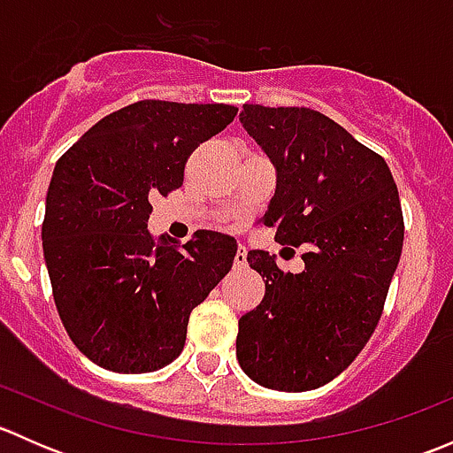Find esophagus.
I'll list each match as a JSON object with an SVG mask.
<instances>
[{"instance_id": "34e87169", "label": "esophagus", "mask_w": 453, "mask_h": 453, "mask_svg": "<svg viewBox=\"0 0 453 453\" xmlns=\"http://www.w3.org/2000/svg\"><path fill=\"white\" fill-rule=\"evenodd\" d=\"M245 263H248V252H245L243 245H239L234 254V269H243Z\"/></svg>"}]
</instances>
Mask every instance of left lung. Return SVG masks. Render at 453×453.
Segmentation results:
<instances>
[{
    "label": "left lung",
    "mask_w": 453,
    "mask_h": 453,
    "mask_svg": "<svg viewBox=\"0 0 453 453\" xmlns=\"http://www.w3.org/2000/svg\"><path fill=\"white\" fill-rule=\"evenodd\" d=\"M241 122L278 173L263 223L303 248L304 272L248 254L265 296L239 319L236 357L258 386L304 392L355 362L383 313L403 250V212L386 159L307 107L243 104Z\"/></svg>",
    "instance_id": "8db88e82"
}]
</instances>
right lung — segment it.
Segmentation results:
<instances>
[{"label":"right lung","instance_id":"right-lung-1","mask_svg":"<svg viewBox=\"0 0 453 453\" xmlns=\"http://www.w3.org/2000/svg\"><path fill=\"white\" fill-rule=\"evenodd\" d=\"M239 109L140 100L96 122L54 166L41 226L54 304L76 349L113 372L180 357L190 311L230 272L232 236L197 230L181 248L146 230L157 195L184 184L201 142Z\"/></svg>","mask_w":453,"mask_h":453}]
</instances>
